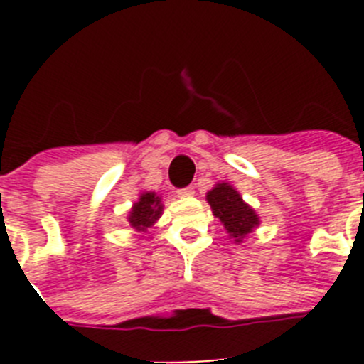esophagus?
I'll return each instance as SVG.
<instances>
[{
  "mask_svg": "<svg viewBox=\"0 0 364 364\" xmlns=\"http://www.w3.org/2000/svg\"><path fill=\"white\" fill-rule=\"evenodd\" d=\"M176 195H178L180 198H188V197H193L195 195V188L193 186H188V188H182L176 191Z\"/></svg>",
  "mask_w": 364,
  "mask_h": 364,
  "instance_id": "esophagus-1",
  "label": "esophagus"
}]
</instances>
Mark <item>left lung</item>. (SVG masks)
Instances as JSON below:
<instances>
[{
  "label": "left lung",
  "instance_id": "obj_1",
  "mask_svg": "<svg viewBox=\"0 0 364 364\" xmlns=\"http://www.w3.org/2000/svg\"><path fill=\"white\" fill-rule=\"evenodd\" d=\"M208 202L213 210V215L220 218L235 242H240L259 224L255 211L242 200V197L231 186L218 184L208 193Z\"/></svg>",
  "mask_w": 364,
  "mask_h": 364
}]
</instances>
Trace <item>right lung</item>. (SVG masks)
<instances>
[{
  "label": "right lung",
  "mask_w": 364,
  "mask_h": 364,
  "mask_svg": "<svg viewBox=\"0 0 364 364\" xmlns=\"http://www.w3.org/2000/svg\"><path fill=\"white\" fill-rule=\"evenodd\" d=\"M162 213V204H160V198L154 195V193H144L140 200L133 205L129 215L131 226L136 228V230H146L153 224L156 218Z\"/></svg>",
  "instance_id": "obj_1"
}]
</instances>
